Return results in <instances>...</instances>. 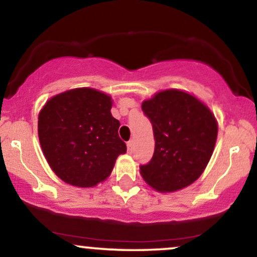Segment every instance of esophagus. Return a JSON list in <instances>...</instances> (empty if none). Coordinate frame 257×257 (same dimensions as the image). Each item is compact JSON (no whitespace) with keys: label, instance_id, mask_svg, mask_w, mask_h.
Segmentation results:
<instances>
[{"label":"esophagus","instance_id":"obj_1","mask_svg":"<svg viewBox=\"0 0 257 257\" xmlns=\"http://www.w3.org/2000/svg\"><path fill=\"white\" fill-rule=\"evenodd\" d=\"M134 145H135L134 140H129L128 144H126V146H128V151L132 152L133 150H134Z\"/></svg>","mask_w":257,"mask_h":257}]
</instances>
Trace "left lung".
I'll use <instances>...</instances> for the list:
<instances>
[{"label":"left lung","instance_id":"1","mask_svg":"<svg viewBox=\"0 0 257 257\" xmlns=\"http://www.w3.org/2000/svg\"><path fill=\"white\" fill-rule=\"evenodd\" d=\"M141 107L155 137L151 161L140 166L144 180L159 192L187 187L202 175L213 155L217 138L214 114L178 89L159 91Z\"/></svg>","mask_w":257,"mask_h":257}]
</instances>
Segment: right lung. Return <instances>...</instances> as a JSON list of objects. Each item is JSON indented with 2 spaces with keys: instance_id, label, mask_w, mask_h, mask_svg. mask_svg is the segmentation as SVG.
Instances as JSON below:
<instances>
[{
  "instance_id": "add662e5",
  "label": "right lung",
  "mask_w": 257,
  "mask_h": 257,
  "mask_svg": "<svg viewBox=\"0 0 257 257\" xmlns=\"http://www.w3.org/2000/svg\"><path fill=\"white\" fill-rule=\"evenodd\" d=\"M111 96L77 88L53 96L38 114V138L52 170L63 181L93 187L110 175L126 152L111 114Z\"/></svg>"
}]
</instances>
